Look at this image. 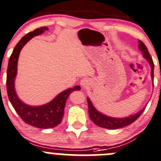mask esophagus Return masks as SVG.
I'll use <instances>...</instances> for the list:
<instances>
[{
  "instance_id": "1",
  "label": "esophagus",
  "mask_w": 161,
  "mask_h": 161,
  "mask_svg": "<svg viewBox=\"0 0 161 161\" xmlns=\"http://www.w3.org/2000/svg\"><path fill=\"white\" fill-rule=\"evenodd\" d=\"M80 85L82 88H86V87H87L90 85V80L88 79H86V78H83L80 81Z\"/></svg>"
}]
</instances>
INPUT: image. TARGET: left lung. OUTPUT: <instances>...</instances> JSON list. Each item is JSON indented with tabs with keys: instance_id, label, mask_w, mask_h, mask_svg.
I'll return each mask as SVG.
<instances>
[{
	"instance_id": "left-lung-1",
	"label": "left lung",
	"mask_w": 161,
	"mask_h": 161,
	"mask_svg": "<svg viewBox=\"0 0 161 161\" xmlns=\"http://www.w3.org/2000/svg\"><path fill=\"white\" fill-rule=\"evenodd\" d=\"M138 49L141 51L142 53L143 57L147 60L151 66V77L152 79H153V70H154V64L153 61V59L151 57L150 54H149V51H148L147 47L145 46L144 43L142 41H138ZM87 102H88V107H89V115H90L91 120L98 127H103V128L106 129H111V130H115V129L122 128V127H126L127 125H130L132 123H134L140 115H142L143 112H144L146 107L143 108L141 111L137 112L135 115H131L130 116L124 117V118H114V117L108 116V115H104L101 112H98L94 107H93V104L90 101V98L87 97Z\"/></svg>"
}]
</instances>
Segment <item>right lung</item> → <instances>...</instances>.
Masks as SVG:
<instances>
[{
	"instance_id": "right-lung-1",
	"label": "right lung",
	"mask_w": 161,
	"mask_h": 161,
	"mask_svg": "<svg viewBox=\"0 0 161 161\" xmlns=\"http://www.w3.org/2000/svg\"><path fill=\"white\" fill-rule=\"evenodd\" d=\"M46 26L37 28L26 34L21 38L14 48L13 52L8 60L7 70L6 87L8 99L14 109L20 118L26 124L41 129H49L57 127L62 121L64 112L66 101L70 93L75 90H80V86H75L59 93L53 101L41 106H30L19 100L15 90V79L17 74V63L22 48L34 36L42 34L47 31Z\"/></svg>"
}]
</instances>
